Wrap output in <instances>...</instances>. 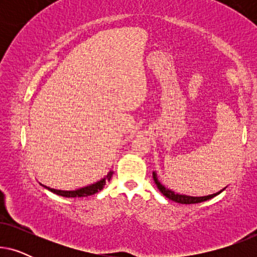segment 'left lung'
<instances>
[{"mask_svg":"<svg viewBox=\"0 0 257 257\" xmlns=\"http://www.w3.org/2000/svg\"><path fill=\"white\" fill-rule=\"evenodd\" d=\"M153 180H154V182H156L158 189H159V191L163 193V195H165L166 198L172 200V201L178 202V203H184V205H191V203H199V202L207 201V200L212 199V198H214V196H216L217 194H220V193L224 189L223 188L222 191L214 193V194H210V195H207V196H189V195H184V194H178V193L171 191V189L165 187L164 185H161L160 181L158 180L156 172H153Z\"/></svg>","mask_w":257,"mask_h":257,"instance_id":"left-lung-1","label":"left lung"}]
</instances>
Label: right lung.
Listing matches in <instances>:
<instances>
[{
    "mask_svg": "<svg viewBox=\"0 0 257 257\" xmlns=\"http://www.w3.org/2000/svg\"><path fill=\"white\" fill-rule=\"evenodd\" d=\"M112 174H113V171H110L108 173L106 174V177H104L103 179H100L99 181L94 182L92 185H89V186H85V187H82L79 189H76V191H61V189H55V188H50L48 187V186H44L42 185L43 187H45L49 191L55 193V194L57 195H61V196H65V198H83V196H89V195H93L96 194V193L100 192L101 189L104 188V186L106 182L110 180Z\"/></svg>",
    "mask_w": 257,
    "mask_h": 257,
    "instance_id": "1",
    "label": "right lung"
}]
</instances>
